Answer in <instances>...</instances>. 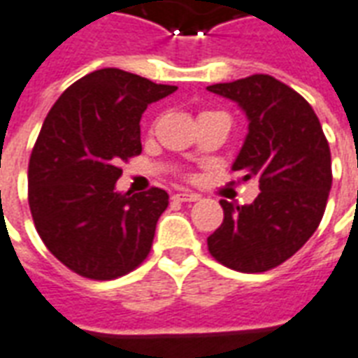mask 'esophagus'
I'll return each instance as SVG.
<instances>
[{
	"label": "esophagus",
	"mask_w": 358,
	"mask_h": 358,
	"mask_svg": "<svg viewBox=\"0 0 358 358\" xmlns=\"http://www.w3.org/2000/svg\"><path fill=\"white\" fill-rule=\"evenodd\" d=\"M174 199L176 201H197L199 195L192 194V192H178V194H174Z\"/></svg>",
	"instance_id": "34e87169"
}]
</instances>
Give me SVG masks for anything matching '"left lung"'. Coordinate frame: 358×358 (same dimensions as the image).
<instances>
[{"label":"left lung","instance_id":"1","mask_svg":"<svg viewBox=\"0 0 358 358\" xmlns=\"http://www.w3.org/2000/svg\"><path fill=\"white\" fill-rule=\"evenodd\" d=\"M240 105L249 132L232 171L257 178L251 205L220 201L224 220L207 238L209 253L238 272H266L299 251L322 220L331 155L305 97L268 74L209 86Z\"/></svg>","mask_w":358,"mask_h":358}]
</instances>
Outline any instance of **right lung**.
I'll return each instance as SVG.
<instances>
[{"instance_id": "1", "label": "right lung", "mask_w": 358, "mask_h": 358, "mask_svg": "<svg viewBox=\"0 0 358 358\" xmlns=\"http://www.w3.org/2000/svg\"><path fill=\"white\" fill-rule=\"evenodd\" d=\"M176 90L101 69L69 86L48 113L28 163V205L45 248L66 268L113 280L149 255L169 194H120L115 184L120 161L141 153L143 110Z\"/></svg>"}]
</instances>
